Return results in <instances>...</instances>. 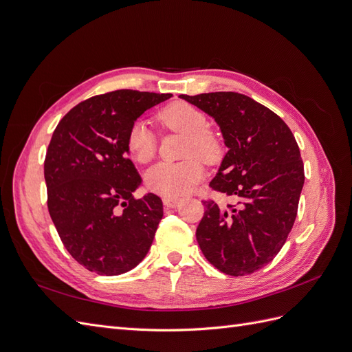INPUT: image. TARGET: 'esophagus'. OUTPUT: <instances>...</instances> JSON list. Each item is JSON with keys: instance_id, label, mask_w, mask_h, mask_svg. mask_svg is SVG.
<instances>
[{"instance_id": "34e87169", "label": "esophagus", "mask_w": 352, "mask_h": 352, "mask_svg": "<svg viewBox=\"0 0 352 352\" xmlns=\"http://www.w3.org/2000/svg\"><path fill=\"white\" fill-rule=\"evenodd\" d=\"M163 204L166 208H176L180 204H182V199H177V198H164L163 199Z\"/></svg>"}]
</instances>
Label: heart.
I'll list each match as a JSON object with an SVG mask.
<instances>
[{
	"label": "heart",
	"instance_id": "heart-1",
	"mask_svg": "<svg viewBox=\"0 0 352 352\" xmlns=\"http://www.w3.org/2000/svg\"><path fill=\"white\" fill-rule=\"evenodd\" d=\"M164 129L185 133V160L179 163H158L145 175V186L164 198H179L204 176V166L221 158V138L208 127V117L189 102H173L157 114ZM127 151L135 162L145 164L155 157L157 140L146 122L136 120L127 133Z\"/></svg>",
	"mask_w": 352,
	"mask_h": 352
}]
</instances>
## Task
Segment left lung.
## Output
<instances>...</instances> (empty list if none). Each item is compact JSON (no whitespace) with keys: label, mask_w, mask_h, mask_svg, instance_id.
Returning <instances> with one entry per match:
<instances>
[{"label":"left lung","mask_w":352,"mask_h":352,"mask_svg":"<svg viewBox=\"0 0 352 352\" xmlns=\"http://www.w3.org/2000/svg\"><path fill=\"white\" fill-rule=\"evenodd\" d=\"M220 126L229 148L211 189L238 199L220 208L204 201L197 228L204 257L220 272L247 276L282 250L294 226L304 186V163L287 124L263 104L238 92L180 95Z\"/></svg>","instance_id":"1"}]
</instances>
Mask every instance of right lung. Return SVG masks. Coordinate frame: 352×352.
<instances>
[{"label": "right lung", "mask_w": 352, "mask_h": 352, "mask_svg": "<svg viewBox=\"0 0 352 352\" xmlns=\"http://www.w3.org/2000/svg\"><path fill=\"white\" fill-rule=\"evenodd\" d=\"M172 94L119 89L79 102L57 124L44 175L48 211L72 257L117 276L150 251L163 202L133 197L142 179L127 158V133L144 111Z\"/></svg>", "instance_id": "right-lung-1"}]
</instances>
